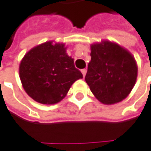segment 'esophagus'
<instances>
[{"label":"esophagus","mask_w":151,"mask_h":151,"mask_svg":"<svg viewBox=\"0 0 151 151\" xmlns=\"http://www.w3.org/2000/svg\"><path fill=\"white\" fill-rule=\"evenodd\" d=\"M81 73H82V75H83V77H85V76H86V73H87V70H86V69H82V70H81Z\"/></svg>","instance_id":"obj_1"}]
</instances>
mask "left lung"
<instances>
[{
    "label": "left lung",
    "mask_w": 151,
    "mask_h": 151,
    "mask_svg": "<svg viewBox=\"0 0 151 151\" xmlns=\"http://www.w3.org/2000/svg\"><path fill=\"white\" fill-rule=\"evenodd\" d=\"M91 60L85 77L96 99L106 105L119 103L133 88L138 75L132 53L114 42L103 40L90 45Z\"/></svg>",
    "instance_id": "1"
}]
</instances>
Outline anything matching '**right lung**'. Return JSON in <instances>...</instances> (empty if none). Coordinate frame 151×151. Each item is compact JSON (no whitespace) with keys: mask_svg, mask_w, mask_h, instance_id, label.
<instances>
[{"mask_svg":"<svg viewBox=\"0 0 151 151\" xmlns=\"http://www.w3.org/2000/svg\"><path fill=\"white\" fill-rule=\"evenodd\" d=\"M63 43L47 41L30 49L19 63V78L35 101L52 105L63 100L71 85L82 79Z\"/></svg>","mask_w":151,"mask_h":151,"instance_id":"right-lung-1","label":"right lung"}]
</instances>
